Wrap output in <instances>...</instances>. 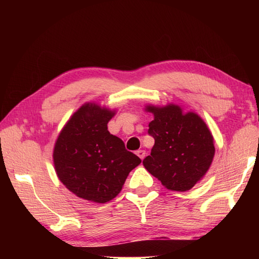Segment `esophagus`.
<instances>
[{"instance_id":"obj_1","label":"esophagus","mask_w":259,"mask_h":259,"mask_svg":"<svg viewBox=\"0 0 259 259\" xmlns=\"http://www.w3.org/2000/svg\"><path fill=\"white\" fill-rule=\"evenodd\" d=\"M136 153H137V156H138L141 159V160L146 157V151L145 150H138Z\"/></svg>"}]
</instances>
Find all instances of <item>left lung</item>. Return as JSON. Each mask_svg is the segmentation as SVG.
I'll return each mask as SVG.
<instances>
[{"mask_svg":"<svg viewBox=\"0 0 259 259\" xmlns=\"http://www.w3.org/2000/svg\"><path fill=\"white\" fill-rule=\"evenodd\" d=\"M153 114L149 123L155 138L150 156L144 159L145 168L164 188L187 191L205 177L214 156L213 137L200 115L175 103L145 107Z\"/></svg>","mask_w":259,"mask_h":259,"instance_id":"obj_1","label":"left lung"}]
</instances>
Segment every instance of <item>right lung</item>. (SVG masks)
<instances>
[{
	"label": "right lung",
	"mask_w": 259,
	"mask_h": 259,
	"mask_svg": "<svg viewBox=\"0 0 259 259\" xmlns=\"http://www.w3.org/2000/svg\"><path fill=\"white\" fill-rule=\"evenodd\" d=\"M115 110L87 102L71 115L53 148L59 180L82 199L106 203L119 195L140 158L108 131Z\"/></svg>",
	"instance_id": "add662e5"
}]
</instances>
